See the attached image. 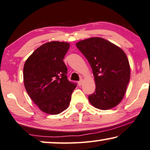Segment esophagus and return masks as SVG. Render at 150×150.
<instances>
[{"mask_svg":"<svg viewBox=\"0 0 150 150\" xmlns=\"http://www.w3.org/2000/svg\"><path fill=\"white\" fill-rule=\"evenodd\" d=\"M83 79H81L80 81H78V85H79V86H81V85L83 84Z\"/></svg>","mask_w":150,"mask_h":150,"instance_id":"obj_1","label":"esophagus"}]
</instances>
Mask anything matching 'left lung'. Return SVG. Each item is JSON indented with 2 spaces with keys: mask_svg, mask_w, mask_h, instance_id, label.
Returning a JSON list of instances; mask_svg holds the SVG:
<instances>
[{
  "mask_svg": "<svg viewBox=\"0 0 150 150\" xmlns=\"http://www.w3.org/2000/svg\"><path fill=\"white\" fill-rule=\"evenodd\" d=\"M76 46L88 61L95 77V92L89 95L90 103L103 110L116 107L124 97L130 78L125 52L99 37L82 40Z\"/></svg>",
  "mask_w": 150,
  "mask_h": 150,
  "instance_id": "left-lung-1",
  "label": "left lung"
}]
</instances>
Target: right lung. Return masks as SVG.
Returning <instances> with one entry per match:
<instances>
[{"instance_id":"add662e5","label":"right lung","mask_w":150,"mask_h":150,"mask_svg":"<svg viewBox=\"0 0 150 150\" xmlns=\"http://www.w3.org/2000/svg\"><path fill=\"white\" fill-rule=\"evenodd\" d=\"M66 42H49L35 49L23 68L24 85L30 98L43 112L57 115L69 107L76 83L67 79L63 59Z\"/></svg>"}]
</instances>
